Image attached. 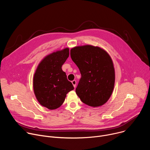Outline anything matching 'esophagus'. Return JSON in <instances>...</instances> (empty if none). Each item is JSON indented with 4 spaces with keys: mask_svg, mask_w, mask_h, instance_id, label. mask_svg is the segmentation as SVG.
<instances>
[{
    "mask_svg": "<svg viewBox=\"0 0 150 150\" xmlns=\"http://www.w3.org/2000/svg\"><path fill=\"white\" fill-rule=\"evenodd\" d=\"M72 84H73V85H74V88H75V87H76V81L75 80H74V81H72Z\"/></svg>",
    "mask_w": 150,
    "mask_h": 150,
    "instance_id": "esophagus-1",
    "label": "esophagus"
}]
</instances>
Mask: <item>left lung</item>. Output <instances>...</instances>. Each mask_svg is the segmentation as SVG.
Here are the masks:
<instances>
[{"instance_id":"1","label":"left lung","mask_w":150,"mask_h":150,"mask_svg":"<svg viewBox=\"0 0 150 150\" xmlns=\"http://www.w3.org/2000/svg\"><path fill=\"white\" fill-rule=\"evenodd\" d=\"M71 57L81 74L75 90L81 100L94 108L105 104L112 94L115 81L110 56L98 47L86 45L72 48Z\"/></svg>"}]
</instances>
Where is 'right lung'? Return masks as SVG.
I'll return each mask as SVG.
<instances>
[{
	"instance_id": "1",
	"label": "right lung",
	"mask_w": 150,
	"mask_h": 150,
	"mask_svg": "<svg viewBox=\"0 0 150 150\" xmlns=\"http://www.w3.org/2000/svg\"><path fill=\"white\" fill-rule=\"evenodd\" d=\"M69 54L66 48L54 52L40 63L33 79L35 97L41 105L50 110L56 109L63 104L68 93L74 87L62 69Z\"/></svg>"
}]
</instances>
